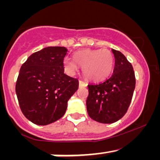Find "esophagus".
<instances>
[{"instance_id": "obj_1", "label": "esophagus", "mask_w": 160, "mask_h": 160, "mask_svg": "<svg viewBox=\"0 0 160 160\" xmlns=\"http://www.w3.org/2000/svg\"><path fill=\"white\" fill-rule=\"evenodd\" d=\"M79 85H80V87H87V83H85V82L82 81V80H80L79 81Z\"/></svg>"}]
</instances>
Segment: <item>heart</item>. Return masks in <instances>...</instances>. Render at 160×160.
Returning <instances> with one entry per match:
<instances>
[{"instance_id":"heart-1","label":"heart","mask_w":160,"mask_h":160,"mask_svg":"<svg viewBox=\"0 0 160 160\" xmlns=\"http://www.w3.org/2000/svg\"><path fill=\"white\" fill-rule=\"evenodd\" d=\"M78 64L82 67L84 77L92 81H101L107 78L112 70L114 56L108 49H85L74 55V59L65 57L63 65L69 74H74L78 68Z\"/></svg>"}]
</instances>
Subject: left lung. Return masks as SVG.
<instances>
[{"instance_id":"obj_1","label":"left lung","mask_w":160,"mask_h":160,"mask_svg":"<svg viewBox=\"0 0 160 160\" xmlns=\"http://www.w3.org/2000/svg\"><path fill=\"white\" fill-rule=\"evenodd\" d=\"M114 68L111 77L97 84H89L87 110L93 120L111 124L122 118L128 111L135 88L133 67L121 52L111 49Z\"/></svg>"}]
</instances>
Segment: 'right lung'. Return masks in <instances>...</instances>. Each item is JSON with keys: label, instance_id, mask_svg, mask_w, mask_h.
<instances>
[{"label": "right lung", "instance_id": "1", "mask_svg": "<svg viewBox=\"0 0 160 160\" xmlns=\"http://www.w3.org/2000/svg\"><path fill=\"white\" fill-rule=\"evenodd\" d=\"M65 47L49 46L32 54L22 66L15 91L24 115L46 125L62 117L67 102L79 87L77 79L64 73Z\"/></svg>", "mask_w": 160, "mask_h": 160}]
</instances>
